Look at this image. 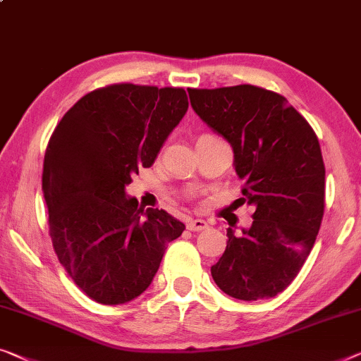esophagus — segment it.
<instances>
[{
    "label": "esophagus",
    "mask_w": 361,
    "mask_h": 361,
    "mask_svg": "<svg viewBox=\"0 0 361 361\" xmlns=\"http://www.w3.org/2000/svg\"><path fill=\"white\" fill-rule=\"evenodd\" d=\"M207 227H209L207 222L202 219H191V220H188V224H186V228L190 230V232H201V230L207 228Z\"/></svg>",
    "instance_id": "1"
}]
</instances>
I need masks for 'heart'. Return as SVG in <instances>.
Segmentation results:
<instances>
[{"instance_id":"obj_1","label":"heart","mask_w":361,"mask_h":361,"mask_svg":"<svg viewBox=\"0 0 361 361\" xmlns=\"http://www.w3.org/2000/svg\"><path fill=\"white\" fill-rule=\"evenodd\" d=\"M206 136H207V134H206Z\"/></svg>"}]
</instances>
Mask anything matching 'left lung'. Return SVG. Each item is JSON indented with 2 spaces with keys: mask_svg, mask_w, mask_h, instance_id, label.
<instances>
[{
  "mask_svg": "<svg viewBox=\"0 0 361 361\" xmlns=\"http://www.w3.org/2000/svg\"><path fill=\"white\" fill-rule=\"evenodd\" d=\"M202 121L232 144L243 202L256 207L211 274L236 300L272 298L298 276L324 215L326 169L313 128L283 95L251 84L188 89Z\"/></svg>",
  "mask_w": 361,
  "mask_h": 361,
  "instance_id": "left-lung-1",
  "label": "left lung"
}]
</instances>
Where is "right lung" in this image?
<instances>
[{
    "label": "right lung",
    "mask_w": 361,
    "mask_h": 361,
    "mask_svg": "<svg viewBox=\"0 0 361 361\" xmlns=\"http://www.w3.org/2000/svg\"><path fill=\"white\" fill-rule=\"evenodd\" d=\"M186 110L181 87L110 84L78 100L48 141L42 190L53 250L97 303L139 297L185 230L162 209L137 207L125 188L154 164Z\"/></svg>",
    "instance_id": "add662e5"
}]
</instances>
